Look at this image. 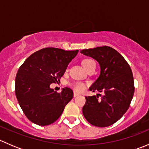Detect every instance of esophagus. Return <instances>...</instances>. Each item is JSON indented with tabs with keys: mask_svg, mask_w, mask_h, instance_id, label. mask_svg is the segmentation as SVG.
I'll return each instance as SVG.
<instances>
[{
	"mask_svg": "<svg viewBox=\"0 0 149 149\" xmlns=\"http://www.w3.org/2000/svg\"><path fill=\"white\" fill-rule=\"evenodd\" d=\"M79 93H76V92H73V97H77V96H79Z\"/></svg>",
	"mask_w": 149,
	"mask_h": 149,
	"instance_id": "34e87169",
	"label": "esophagus"
}]
</instances>
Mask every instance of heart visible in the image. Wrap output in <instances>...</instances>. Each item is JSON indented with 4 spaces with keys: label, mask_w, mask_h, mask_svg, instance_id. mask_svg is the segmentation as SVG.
I'll list each match as a JSON object with an SVG mask.
<instances>
[{
    "label": "heart",
    "mask_w": 149,
    "mask_h": 149,
    "mask_svg": "<svg viewBox=\"0 0 149 149\" xmlns=\"http://www.w3.org/2000/svg\"><path fill=\"white\" fill-rule=\"evenodd\" d=\"M82 65L84 67V68L88 71L91 68L94 67V66H96V63L94 62V61L91 59H85L82 61ZM70 86L76 91H83L86 88L85 84L83 83V82L81 81H75L73 82V83L70 84Z\"/></svg>",
    "instance_id": "1"
}]
</instances>
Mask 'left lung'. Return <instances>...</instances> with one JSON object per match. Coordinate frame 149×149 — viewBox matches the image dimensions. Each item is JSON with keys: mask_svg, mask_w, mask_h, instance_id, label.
<instances>
[{"mask_svg": "<svg viewBox=\"0 0 149 149\" xmlns=\"http://www.w3.org/2000/svg\"><path fill=\"white\" fill-rule=\"evenodd\" d=\"M81 53L91 57L100 63V75L90 91L104 93L99 97H85L84 118L97 127H107L119 120L127 112L134 94V80L130 65L112 47H97L86 49Z\"/></svg>", "mask_w": 149, "mask_h": 149, "instance_id": "1", "label": "left lung"}]
</instances>
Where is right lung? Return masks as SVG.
Returning <instances> with one entry per match:
<instances>
[{"label":"right lung","instance_id":"1","mask_svg":"<svg viewBox=\"0 0 149 149\" xmlns=\"http://www.w3.org/2000/svg\"><path fill=\"white\" fill-rule=\"evenodd\" d=\"M79 50L46 47L30 55L18 70L15 94L26 118L45 126L55 122L73 97L70 88L58 93L49 87L59 81Z\"/></svg>","mask_w":149,"mask_h":149}]
</instances>
